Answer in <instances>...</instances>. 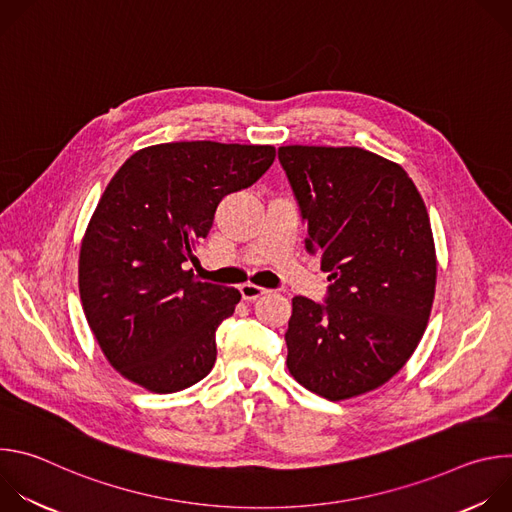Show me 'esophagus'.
Here are the masks:
<instances>
[{"label": "esophagus", "instance_id": "esophagus-1", "mask_svg": "<svg viewBox=\"0 0 512 512\" xmlns=\"http://www.w3.org/2000/svg\"><path fill=\"white\" fill-rule=\"evenodd\" d=\"M239 289H241L243 300H247V302H253V300H257V298H261V296L267 294L265 287L255 285V283H243Z\"/></svg>", "mask_w": 512, "mask_h": 512}]
</instances>
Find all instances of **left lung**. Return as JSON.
<instances>
[{
  "label": "left lung",
  "mask_w": 512,
  "mask_h": 512,
  "mask_svg": "<svg viewBox=\"0 0 512 512\" xmlns=\"http://www.w3.org/2000/svg\"><path fill=\"white\" fill-rule=\"evenodd\" d=\"M308 221L306 251L328 300H291L287 369L330 401L379 389L415 352L431 314L437 259L425 202L407 172L369 150L281 145Z\"/></svg>",
  "instance_id": "obj_1"
}]
</instances>
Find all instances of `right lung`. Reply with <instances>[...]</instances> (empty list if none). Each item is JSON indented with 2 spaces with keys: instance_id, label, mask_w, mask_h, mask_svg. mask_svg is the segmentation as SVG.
I'll return each instance as SVG.
<instances>
[{
  "instance_id": "add662e5",
  "label": "right lung",
  "mask_w": 512,
  "mask_h": 512,
  "mask_svg": "<svg viewBox=\"0 0 512 512\" xmlns=\"http://www.w3.org/2000/svg\"><path fill=\"white\" fill-rule=\"evenodd\" d=\"M273 160V145L172 141L135 152L111 178L81 241L79 294L121 377L176 393L210 373L216 328L241 294L200 281L190 263L218 202Z\"/></svg>"
}]
</instances>
